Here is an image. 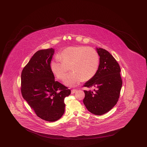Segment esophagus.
Masks as SVG:
<instances>
[{"label": "esophagus", "mask_w": 147, "mask_h": 147, "mask_svg": "<svg viewBox=\"0 0 147 147\" xmlns=\"http://www.w3.org/2000/svg\"><path fill=\"white\" fill-rule=\"evenodd\" d=\"M76 91H77L76 89H72V90H71V94H74Z\"/></svg>", "instance_id": "34e87169"}]
</instances>
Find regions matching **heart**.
Listing matches in <instances>:
<instances>
[{"mask_svg":"<svg viewBox=\"0 0 147 147\" xmlns=\"http://www.w3.org/2000/svg\"><path fill=\"white\" fill-rule=\"evenodd\" d=\"M99 65V56L91 47L70 46L62 50L50 63L51 72L57 78L63 79L68 68L71 71L67 75L63 83L74 86L82 80L88 81L97 73Z\"/></svg>","mask_w":147,"mask_h":147,"instance_id":"obj_1","label":"heart"}]
</instances>
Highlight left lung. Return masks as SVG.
Wrapping results in <instances>:
<instances>
[{
	"label": "left lung",
	"mask_w": 147,
	"mask_h": 147,
	"mask_svg": "<svg viewBox=\"0 0 147 147\" xmlns=\"http://www.w3.org/2000/svg\"><path fill=\"white\" fill-rule=\"evenodd\" d=\"M99 58V65L94 77L87 81L84 87L94 88L84 90L83 102L88 110L95 115H102L108 112L119 99L122 81L118 63L106 50L96 48Z\"/></svg>",
	"instance_id": "1"
}]
</instances>
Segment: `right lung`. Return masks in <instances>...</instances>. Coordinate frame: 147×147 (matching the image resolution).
Instances as JSON below:
<instances>
[{
  "label": "right lung",
  "mask_w": 147,
  "mask_h": 147,
  "mask_svg": "<svg viewBox=\"0 0 147 147\" xmlns=\"http://www.w3.org/2000/svg\"><path fill=\"white\" fill-rule=\"evenodd\" d=\"M53 48L38 50L22 70V97L41 119L53 122L65 113L64 99L71 91L55 81L50 69Z\"/></svg>",
  "instance_id": "1"
}]
</instances>
